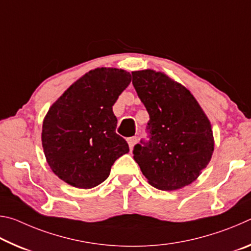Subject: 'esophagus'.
<instances>
[{
	"instance_id": "34e87169",
	"label": "esophagus",
	"mask_w": 251,
	"mask_h": 251,
	"mask_svg": "<svg viewBox=\"0 0 251 251\" xmlns=\"http://www.w3.org/2000/svg\"><path fill=\"white\" fill-rule=\"evenodd\" d=\"M137 141H138V138L137 137H129L128 139H127V142H128V145H129V148H130V151L133 150V147H134V145L136 143H137Z\"/></svg>"
}]
</instances>
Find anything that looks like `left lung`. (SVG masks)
<instances>
[{"label":"left lung","instance_id":"8db88e82","mask_svg":"<svg viewBox=\"0 0 251 251\" xmlns=\"http://www.w3.org/2000/svg\"><path fill=\"white\" fill-rule=\"evenodd\" d=\"M131 75L150 114V139L135 145V161L157 189L175 190L192 184L214 151L209 120L192 93L166 74L144 70Z\"/></svg>","mask_w":251,"mask_h":251}]
</instances>
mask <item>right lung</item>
Segmentation results:
<instances>
[{
    "mask_svg": "<svg viewBox=\"0 0 251 251\" xmlns=\"http://www.w3.org/2000/svg\"><path fill=\"white\" fill-rule=\"evenodd\" d=\"M124 70L95 69L67 88L43 122L42 145L50 169L77 188L90 189L109 176L128 144L116 134L113 105L128 86Z\"/></svg>",
    "mask_w": 251,
    "mask_h": 251,
    "instance_id": "add662e5",
    "label": "right lung"
}]
</instances>
